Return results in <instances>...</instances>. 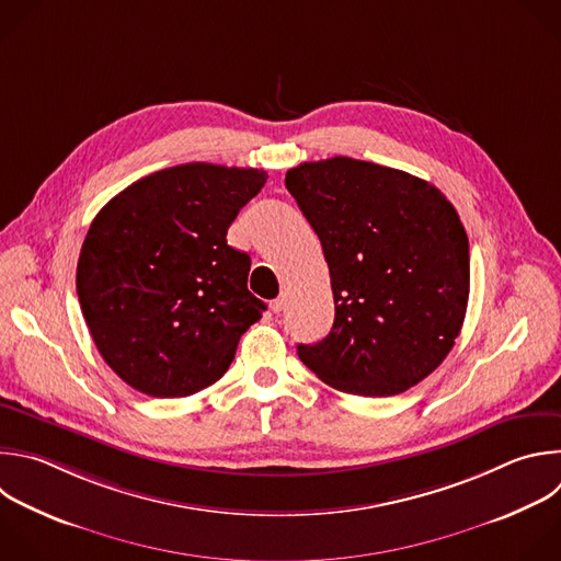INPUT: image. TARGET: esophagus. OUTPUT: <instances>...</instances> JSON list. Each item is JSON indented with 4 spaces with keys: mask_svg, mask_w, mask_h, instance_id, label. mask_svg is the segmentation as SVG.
Instances as JSON below:
<instances>
[{
    "mask_svg": "<svg viewBox=\"0 0 561 561\" xmlns=\"http://www.w3.org/2000/svg\"><path fill=\"white\" fill-rule=\"evenodd\" d=\"M286 293H282L277 299H273V304H271V308H273V312H282L284 308H286Z\"/></svg>",
    "mask_w": 561,
    "mask_h": 561,
    "instance_id": "34e87169",
    "label": "esophagus"
}]
</instances>
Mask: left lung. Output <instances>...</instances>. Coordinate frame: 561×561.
Returning <instances> with one entry per match:
<instances>
[{"label":"left lung","instance_id":"left-lung-1","mask_svg":"<svg viewBox=\"0 0 561 561\" xmlns=\"http://www.w3.org/2000/svg\"><path fill=\"white\" fill-rule=\"evenodd\" d=\"M286 190L314 229L330 271L334 323L297 345L330 388L394 397L445 360L469 301V240L427 180L334 156L288 169Z\"/></svg>","mask_w":561,"mask_h":561}]
</instances>
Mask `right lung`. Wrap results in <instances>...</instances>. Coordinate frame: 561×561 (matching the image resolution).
Listing matches in <instances>:
<instances>
[{"label":"right lung","instance_id":"obj_1","mask_svg":"<svg viewBox=\"0 0 561 561\" xmlns=\"http://www.w3.org/2000/svg\"><path fill=\"white\" fill-rule=\"evenodd\" d=\"M266 178L186 162L136 180L92 220L77 295L96 350L134 390L180 399L214 386L266 310L247 288L251 257L227 244Z\"/></svg>","mask_w":561,"mask_h":561}]
</instances>
